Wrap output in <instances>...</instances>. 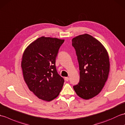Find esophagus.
Returning <instances> with one entry per match:
<instances>
[{"instance_id":"34e87169","label":"esophagus","mask_w":125,"mask_h":125,"mask_svg":"<svg viewBox=\"0 0 125 125\" xmlns=\"http://www.w3.org/2000/svg\"><path fill=\"white\" fill-rule=\"evenodd\" d=\"M65 80L66 81H67V82H68V81H69V77H65Z\"/></svg>"}]
</instances>
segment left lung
I'll list each match as a JSON object with an SVG mask.
<instances>
[{"label":"left lung","instance_id":"left-lung-1","mask_svg":"<svg viewBox=\"0 0 125 125\" xmlns=\"http://www.w3.org/2000/svg\"><path fill=\"white\" fill-rule=\"evenodd\" d=\"M79 63L80 80L73 86L76 94L84 99H91L102 91L110 72V58L104 46L87 34L72 40Z\"/></svg>","mask_w":125,"mask_h":125}]
</instances>
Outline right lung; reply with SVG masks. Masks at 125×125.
Masks as SVG:
<instances>
[{
  "label": "right lung",
  "mask_w": 125,
  "mask_h": 125,
  "mask_svg": "<svg viewBox=\"0 0 125 125\" xmlns=\"http://www.w3.org/2000/svg\"><path fill=\"white\" fill-rule=\"evenodd\" d=\"M64 40L42 36L23 53L21 68L25 83L39 99L50 102L60 94L64 79L58 75L56 57Z\"/></svg>",
  "instance_id": "obj_1"
}]
</instances>
